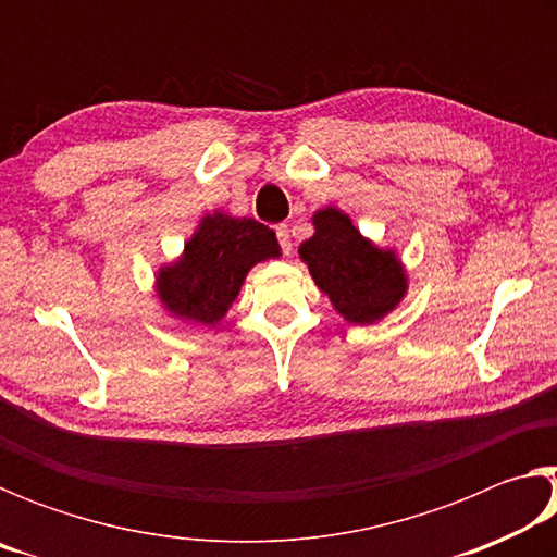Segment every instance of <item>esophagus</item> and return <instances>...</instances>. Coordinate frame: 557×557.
I'll return each instance as SVG.
<instances>
[{
    "instance_id": "1",
    "label": "esophagus",
    "mask_w": 557,
    "mask_h": 557,
    "mask_svg": "<svg viewBox=\"0 0 557 557\" xmlns=\"http://www.w3.org/2000/svg\"><path fill=\"white\" fill-rule=\"evenodd\" d=\"M275 233H277V240H280V248L287 252L289 256V250H292V235H289V228L287 225H277L275 228Z\"/></svg>"
}]
</instances>
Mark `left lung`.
I'll list each match as a JSON object with an SVG mask.
<instances>
[{"label":"left lung","instance_id":"left-lung-1","mask_svg":"<svg viewBox=\"0 0 557 557\" xmlns=\"http://www.w3.org/2000/svg\"><path fill=\"white\" fill-rule=\"evenodd\" d=\"M314 235L299 245L317 287L346 322L373 324L391 314L408 292V275L393 250L363 238L334 206L314 213Z\"/></svg>","mask_w":557,"mask_h":557}]
</instances>
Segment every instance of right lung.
Here are the masks:
<instances>
[{
  "instance_id": "1",
  "label": "right lung",
  "mask_w": 557,
  "mask_h": 557,
  "mask_svg": "<svg viewBox=\"0 0 557 557\" xmlns=\"http://www.w3.org/2000/svg\"><path fill=\"white\" fill-rule=\"evenodd\" d=\"M270 258H280V245L268 225L221 211L203 215L182 258L157 272L159 301L176 319L213 326L238 297L250 268Z\"/></svg>"
}]
</instances>
